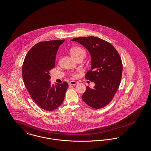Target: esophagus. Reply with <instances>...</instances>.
Instances as JSON below:
<instances>
[{"mask_svg": "<svg viewBox=\"0 0 151 151\" xmlns=\"http://www.w3.org/2000/svg\"><path fill=\"white\" fill-rule=\"evenodd\" d=\"M78 84V82L75 81H71L69 83V85H71V86H74Z\"/></svg>", "mask_w": 151, "mask_h": 151, "instance_id": "esophagus-1", "label": "esophagus"}]
</instances>
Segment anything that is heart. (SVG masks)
<instances>
[{
  "label": "heart",
  "mask_w": 151,
  "mask_h": 151,
  "mask_svg": "<svg viewBox=\"0 0 151 151\" xmlns=\"http://www.w3.org/2000/svg\"><path fill=\"white\" fill-rule=\"evenodd\" d=\"M71 54L75 59H77L79 58H82L84 59L86 57V51L81 47L76 46L71 49Z\"/></svg>",
  "instance_id": "obj_1"
}]
</instances>
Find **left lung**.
<instances>
[{
  "instance_id": "obj_1",
  "label": "left lung",
  "mask_w": 151,
  "mask_h": 151,
  "mask_svg": "<svg viewBox=\"0 0 151 151\" xmlns=\"http://www.w3.org/2000/svg\"><path fill=\"white\" fill-rule=\"evenodd\" d=\"M91 55L92 68L86 79L95 86H86L82 99L89 106L99 109L106 106L114 98L122 79V60L115 47L107 41L93 36L74 38Z\"/></svg>"
}]
</instances>
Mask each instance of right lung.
<instances>
[{"instance_id":"obj_1","label":"right lung","mask_w":151,"mask_h":151,"mask_svg":"<svg viewBox=\"0 0 151 151\" xmlns=\"http://www.w3.org/2000/svg\"><path fill=\"white\" fill-rule=\"evenodd\" d=\"M63 40L40 42L27 54L22 68V79L32 99L46 111L58 108L65 100L67 82L51 85L49 71L54 68L59 47Z\"/></svg>"}]
</instances>
